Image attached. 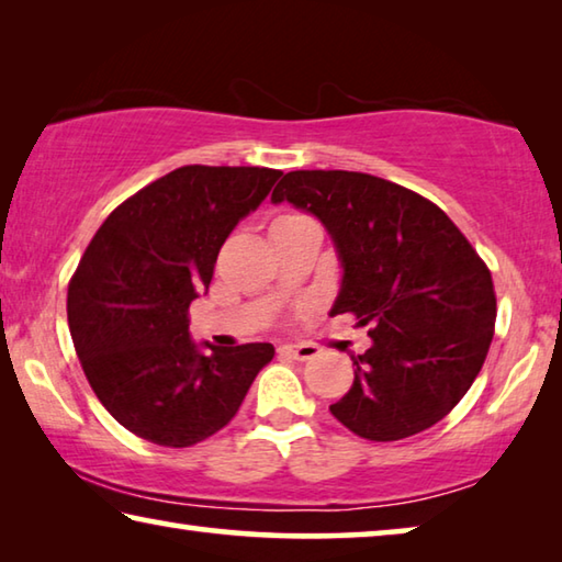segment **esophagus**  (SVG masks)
Returning a JSON list of instances; mask_svg holds the SVG:
<instances>
[{"mask_svg":"<svg viewBox=\"0 0 562 562\" xmlns=\"http://www.w3.org/2000/svg\"><path fill=\"white\" fill-rule=\"evenodd\" d=\"M284 355H290L292 359H315L319 355V347L317 345H282L280 347Z\"/></svg>","mask_w":562,"mask_h":562,"instance_id":"obj_1","label":"esophagus"}]
</instances>
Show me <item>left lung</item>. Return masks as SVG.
<instances>
[{"mask_svg":"<svg viewBox=\"0 0 562 562\" xmlns=\"http://www.w3.org/2000/svg\"><path fill=\"white\" fill-rule=\"evenodd\" d=\"M325 225L341 262L329 315L357 317L372 347L329 406L369 441H398L451 412L486 361L496 294L486 262L439 205L355 170H292L272 203Z\"/></svg>","mask_w":562,"mask_h":562,"instance_id":"left-lung-1","label":"left lung"}]
</instances>
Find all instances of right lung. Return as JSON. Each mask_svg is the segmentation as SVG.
<instances>
[{
  "label": "right lung",
  "instance_id": "1",
  "mask_svg": "<svg viewBox=\"0 0 562 562\" xmlns=\"http://www.w3.org/2000/svg\"><path fill=\"white\" fill-rule=\"evenodd\" d=\"M282 170L183 166L123 201L69 282V329L93 394L131 434L186 449L237 414L274 357L268 341L203 349L188 307L213 280L235 225Z\"/></svg>",
  "mask_w": 562,
  "mask_h": 562
}]
</instances>
